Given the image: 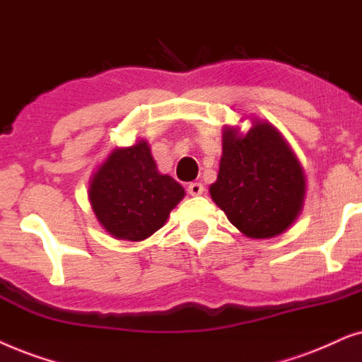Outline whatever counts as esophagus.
<instances>
[{
	"label": "esophagus",
	"mask_w": 362,
	"mask_h": 362,
	"mask_svg": "<svg viewBox=\"0 0 362 362\" xmlns=\"http://www.w3.org/2000/svg\"><path fill=\"white\" fill-rule=\"evenodd\" d=\"M187 190H189V194L192 197H199V195L204 194L205 189H204V185L200 184V182H192V184L189 185V189H187Z\"/></svg>",
	"instance_id": "esophagus-1"
}]
</instances>
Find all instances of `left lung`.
<instances>
[{"label":"left lung","instance_id":"8db88e82","mask_svg":"<svg viewBox=\"0 0 362 362\" xmlns=\"http://www.w3.org/2000/svg\"><path fill=\"white\" fill-rule=\"evenodd\" d=\"M252 127L223 125L221 157L210 197L245 237L268 240L298 220L306 199L301 162L281 132L252 117Z\"/></svg>","mask_w":362,"mask_h":362}]
</instances>
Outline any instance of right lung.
I'll list each match as a JSON object with an SVG mask.
<instances>
[{"label":"right lung","instance_id":"obj_1","mask_svg":"<svg viewBox=\"0 0 362 362\" xmlns=\"http://www.w3.org/2000/svg\"><path fill=\"white\" fill-rule=\"evenodd\" d=\"M89 202L100 226L117 240L142 242L165 225L185 197L184 187L160 173L146 139L115 147L89 178Z\"/></svg>","mask_w":362,"mask_h":362}]
</instances>
